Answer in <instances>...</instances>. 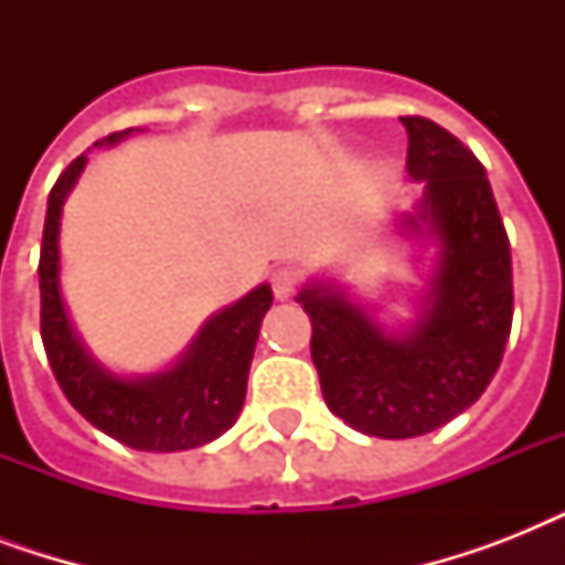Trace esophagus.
Listing matches in <instances>:
<instances>
[{"instance_id":"34e87169","label":"esophagus","mask_w":565,"mask_h":565,"mask_svg":"<svg viewBox=\"0 0 565 565\" xmlns=\"http://www.w3.org/2000/svg\"><path fill=\"white\" fill-rule=\"evenodd\" d=\"M296 287H299V275H296V269H287V266L275 269V273H273L275 299H278V301L292 299V296H296Z\"/></svg>"}]
</instances>
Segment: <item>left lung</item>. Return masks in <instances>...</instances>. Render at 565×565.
<instances>
[{
  "mask_svg": "<svg viewBox=\"0 0 565 565\" xmlns=\"http://www.w3.org/2000/svg\"><path fill=\"white\" fill-rule=\"evenodd\" d=\"M419 204L395 220L411 248H434L411 322L390 328L337 278H310V358L328 411L361 434L407 439L472 407L499 370L513 322V266L481 161L446 128L402 117ZM416 260V252H413Z\"/></svg>",
  "mask_w": 565,
  "mask_h": 565,
  "instance_id": "1",
  "label": "left lung"
}]
</instances>
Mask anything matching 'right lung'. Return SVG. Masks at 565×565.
Wrapping results in <instances>:
<instances>
[{
    "label": "right lung",
    "instance_id": "obj_1",
    "mask_svg": "<svg viewBox=\"0 0 565 565\" xmlns=\"http://www.w3.org/2000/svg\"><path fill=\"white\" fill-rule=\"evenodd\" d=\"M128 131L99 140L119 143ZM87 167L78 154L49 193L40 248V334L49 366L75 411L102 434L137 451H188L222 437L246 402V381L260 322L273 305L269 284H257L243 299L213 313L193 343L167 370L119 375L87 349L75 331L61 292V216L66 195Z\"/></svg>",
    "mask_w": 565,
    "mask_h": 565
}]
</instances>
